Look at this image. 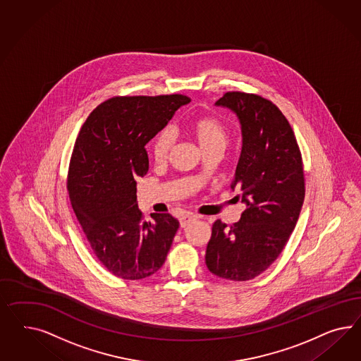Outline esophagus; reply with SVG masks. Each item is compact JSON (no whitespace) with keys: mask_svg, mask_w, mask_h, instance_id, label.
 I'll return each instance as SVG.
<instances>
[{"mask_svg":"<svg viewBox=\"0 0 361 361\" xmlns=\"http://www.w3.org/2000/svg\"><path fill=\"white\" fill-rule=\"evenodd\" d=\"M195 217L193 216H184V217H181L180 219V226L181 228H186L192 221H195Z\"/></svg>","mask_w":361,"mask_h":361,"instance_id":"obj_1","label":"esophagus"}]
</instances>
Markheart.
Instances as JSON below:
<instances>
[{
    "mask_svg": "<svg viewBox=\"0 0 361 361\" xmlns=\"http://www.w3.org/2000/svg\"><path fill=\"white\" fill-rule=\"evenodd\" d=\"M188 132L196 140L205 154L219 152L224 149L228 140V130L225 123L217 116H200L189 123ZM175 132L165 128L154 137L152 144V156L154 163L164 164L175 145Z\"/></svg>",
    "mask_w": 361,
    "mask_h": 361,
    "instance_id": "obj_1",
    "label": "heart"
}]
</instances>
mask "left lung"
<instances>
[{
  "label": "left lung",
  "mask_w": 361,
  "mask_h": 361,
  "mask_svg": "<svg viewBox=\"0 0 361 361\" xmlns=\"http://www.w3.org/2000/svg\"><path fill=\"white\" fill-rule=\"evenodd\" d=\"M237 114L242 151L231 189L246 209L228 226H212L205 261L219 278L245 282L279 257L305 201V171L295 135L282 111L257 94L229 91L216 102Z\"/></svg>",
  "instance_id": "left-lung-1"
}]
</instances>
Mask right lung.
<instances>
[{"instance_id": "obj_1", "label": "right lung", "mask_w": 361, "mask_h": 361, "mask_svg": "<svg viewBox=\"0 0 361 361\" xmlns=\"http://www.w3.org/2000/svg\"><path fill=\"white\" fill-rule=\"evenodd\" d=\"M189 102L181 94L115 97L88 115L78 135L67 173L70 202L97 258L121 279L156 273L178 229L168 213L144 219L136 180L149 168L145 144Z\"/></svg>"}]
</instances>
